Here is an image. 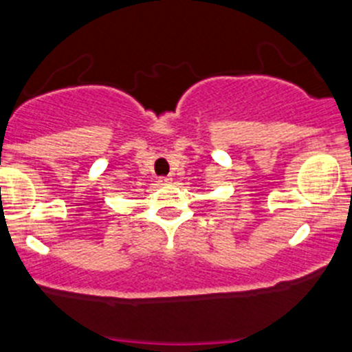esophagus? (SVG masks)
<instances>
[{
    "mask_svg": "<svg viewBox=\"0 0 352 352\" xmlns=\"http://www.w3.org/2000/svg\"><path fill=\"white\" fill-rule=\"evenodd\" d=\"M158 184L160 186H168V184H172V179L170 177H160Z\"/></svg>",
    "mask_w": 352,
    "mask_h": 352,
    "instance_id": "34e87169",
    "label": "esophagus"
}]
</instances>
